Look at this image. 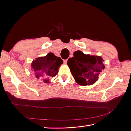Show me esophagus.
<instances>
[{
  "label": "esophagus",
  "instance_id": "1",
  "mask_svg": "<svg viewBox=\"0 0 131 131\" xmlns=\"http://www.w3.org/2000/svg\"><path fill=\"white\" fill-rule=\"evenodd\" d=\"M67 61H68V59H64V60L63 61V62H64V64H67Z\"/></svg>",
  "mask_w": 131,
  "mask_h": 131
}]
</instances>
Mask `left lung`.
<instances>
[{"mask_svg": "<svg viewBox=\"0 0 131 131\" xmlns=\"http://www.w3.org/2000/svg\"><path fill=\"white\" fill-rule=\"evenodd\" d=\"M73 54V57L68 59L67 64L75 81L82 86L93 84L105 68L102 57L85 54L81 51H75Z\"/></svg>", "mask_w": 131, "mask_h": 131, "instance_id": "8db88e82", "label": "left lung"}]
</instances>
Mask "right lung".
<instances>
[{"label": "right lung", "instance_id": "obj_1", "mask_svg": "<svg viewBox=\"0 0 131 131\" xmlns=\"http://www.w3.org/2000/svg\"><path fill=\"white\" fill-rule=\"evenodd\" d=\"M63 63L60 57L50 52L44 57H38L33 61L31 67L34 70L35 77L49 84V78L56 76L58 72V68Z\"/></svg>", "mask_w": 131, "mask_h": 131}]
</instances>
